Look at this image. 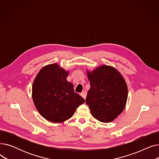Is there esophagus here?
<instances>
[{"label":"esophagus","instance_id":"1","mask_svg":"<svg viewBox=\"0 0 159 159\" xmlns=\"http://www.w3.org/2000/svg\"><path fill=\"white\" fill-rule=\"evenodd\" d=\"M80 96H81L82 97L84 98V99H86V93L85 92V91H84V92H82V93H80Z\"/></svg>","mask_w":159,"mask_h":159}]
</instances>
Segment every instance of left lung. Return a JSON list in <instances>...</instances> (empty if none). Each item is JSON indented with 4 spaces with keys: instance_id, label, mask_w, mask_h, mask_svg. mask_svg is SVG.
Segmentation results:
<instances>
[{
    "instance_id": "1",
    "label": "left lung",
    "mask_w": 159,
    "mask_h": 159,
    "mask_svg": "<svg viewBox=\"0 0 159 159\" xmlns=\"http://www.w3.org/2000/svg\"><path fill=\"white\" fill-rule=\"evenodd\" d=\"M90 89L86 98L90 112L102 122H110L124 110L128 86L122 75L114 67L102 65L87 70Z\"/></svg>"
}]
</instances>
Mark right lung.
<instances>
[{
    "instance_id": "add662e5",
    "label": "right lung",
    "mask_w": 159,
    "mask_h": 159,
    "mask_svg": "<svg viewBox=\"0 0 159 159\" xmlns=\"http://www.w3.org/2000/svg\"><path fill=\"white\" fill-rule=\"evenodd\" d=\"M69 71L58 64L44 66L33 81L32 98L37 111L48 121L60 123L70 119L85 100L66 80Z\"/></svg>"
}]
</instances>
